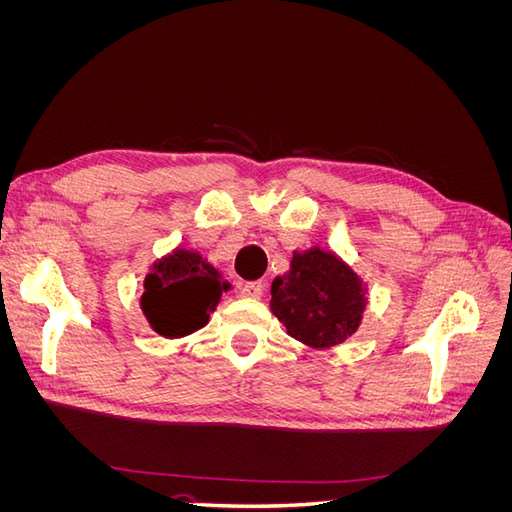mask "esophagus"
Segmentation results:
<instances>
[{
    "label": "esophagus",
    "instance_id": "obj_1",
    "mask_svg": "<svg viewBox=\"0 0 512 512\" xmlns=\"http://www.w3.org/2000/svg\"><path fill=\"white\" fill-rule=\"evenodd\" d=\"M262 292H265L262 282H245L239 286V294L245 299H260Z\"/></svg>",
    "mask_w": 512,
    "mask_h": 512
}]
</instances>
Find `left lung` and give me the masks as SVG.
Instances as JSON below:
<instances>
[{
  "label": "left lung",
  "instance_id": "left-lung-1",
  "mask_svg": "<svg viewBox=\"0 0 512 512\" xmlns=\"http://www.w3.org/2000/svg\"><path fill=\"white\" fill-rule=\"evenodd\" d=\"M367 307L365 286L333 252H294L290 271L275 277L271 312L288 335L312 348H331L356 333Z\"/></svg>",
  "mask_w": 512,
  "mask_h": 512
}]
</instances>
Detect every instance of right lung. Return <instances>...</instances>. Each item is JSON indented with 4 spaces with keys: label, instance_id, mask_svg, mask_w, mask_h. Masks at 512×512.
I'll return each instance as SVG.
<instances>
[{
    "label": "right lung",
    "instance_id": "add662e5",
    "mask_svg": "<svg viewBox=\"0 0 512 512\" xmlns=\"http://www.w3.org/2000/svg\"><path fill=\"white\" fill-rule=\"evenodd\" d=\"M228 288L222 273L203 256L177 247L151 265L141 309L153 331L177 339L203 329Z\"/></svg>",
    "mask_w": 512,
    "mask_h": 512
}]
</instances>
